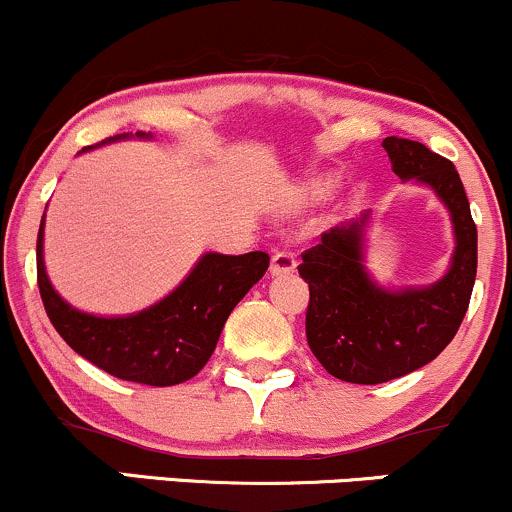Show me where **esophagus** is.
I'll use <instances>...</instances> for the list:
<instances>
[{"label":"esophagus","instance_id":"34e87169","mask_svg":"<svg viewBox=\"0 0 512 512\" xmlns=\"http://www.w3.org/2000/svg\"><path fill=\"white\" fill-rule=\"evenodd\" d=\"M297 268V258L292 254L290 249H280L273 254V261H271V273L273 275H285V273H292Z\"/></svg>","mask_w":512,"mask_h":512}]
</instances>
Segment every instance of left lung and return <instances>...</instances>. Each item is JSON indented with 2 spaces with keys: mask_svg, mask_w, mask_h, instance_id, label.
<instances>
[{
  "mask_svg": "<svg viewBox=\"0 0 512 512\" xmlns=\"http://www.w3.org/2000/svg\"><path fill=\"white\" fill-rule=\"evenodd\" d=\"M399 179L428 183L452 215L457 249L440 283L389 292L363 268L367 215L333 227L302 254L297 271L309 285L307 343L329 375L380 384L428 365L445 350L467 314L476 278V225L455 164L404 137L382 142Z\"/></svg>",
  "mask_w": 512,
  "mask_h": 512,
  "instance_id": "8db88e82",
  "label": "left lung"
}]
</instances>
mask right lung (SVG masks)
Returning a JSON list of instances; mask_svg holds the SVG:
<instances>
[{"instance_id":"add662e5","label":"right lung","mask_w":512,"mask_h":512,"mask_svg":"<svg viewBox=\"0 0 512 512\" xmlns=\"http://www.w3.org/2000/svg\"><path fill=\"white\" fill-rule=\"evenodd\" d=\"M268 263L266 251L205 254L166 300L132 317L103 319L77 312L53 290L43 266V222L36 244L40 300L55 331L108 375L149 387L181 384L203 370L227 317L263 278Z\"/></svg>"}]
</instances>
